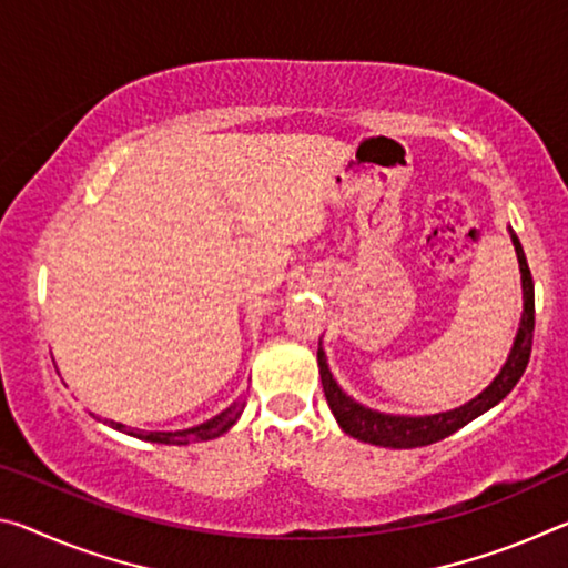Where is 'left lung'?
I'll list each match as a JSON object with an SVG mask.
<instances>
[{"mask_svg":"<svg viewBox=\"0 0 568 568\" xmlns=\"http://www.w3.org/2000/svg\"><path fill=\"white\" fill-rule=\"evenodd\" d=\"M513 247H516L518 265H520V283H524V316H520V326L516 333V341H513V348L508 354V362L503 364L500 374L495 376L490 386L478 394V397L470 399L463 407L439 412V414H425V417H404V414H384L376 409H368L356 399H351L348 394L341 389L333 379L331 368L326 364V354L318 348V368H321V384L323 394H326V402L336 417L338 427L346 432V435L362 439L368 445L379 447H394V449H412V447H425L432 443H439L465 427L467 422L480 417L495 404L503 402L513 392V386L518 384L520 376H524L528 358H530V346H534V326H536V301H534V277H530V270L526 263L524 247L516 237V232L510 230Z\"/></svg>","mask_w":568,"mask_h":568,"instance_id":"8db88e82","label":"left lung"}]
</instances>
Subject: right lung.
Wrapping results in <instances>:
<instances>
[{
	"instance_id": "1",
	"label": "right lung",
	"mask_w": 568,
	"mask_h": 568,
	"mask_svg": "<svg viewBox=\"0 0 568 568\" xmlns=\"http://www.w3.org/2000/svg\"><path fill=\"white\" fill-rule=\"evenodd\" d=\"M242 409H245V402L237 399L232 402L227 409L220 412L217 417L202 422V425L196 427H189V429H176V432H146V429H133V427H125L121 422H113V419H105L108 425L119 432H125V435L131 437H139V439H146V443H159V445H189V443H204V439H214L227 432L235 422L240 419Z\"/></svg>"
}]
</instances>
